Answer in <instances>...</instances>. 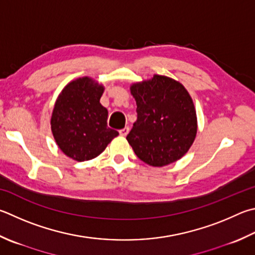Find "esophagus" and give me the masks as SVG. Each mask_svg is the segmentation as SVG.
I'll use <instances>...</instances> for the list:
<instances>
[{
    "label": "esophagus",
    "instance_id": "1",
    "mask_svg": "<svg viewBox=\"0 0 255 255\" xmlns=\"http://www.w3.org/2000/svg\"><path fill=\"white\" fill-rule=\"evenodd\" d=\"M128 132H129V127H125V128H123V129H120L119 130V133L122 136H127L128 135Z\"/></svg>",
    "mask_w": 255,
    "mask_h": 255
}]
</instances>
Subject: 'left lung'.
<instances>
[{
    "mask_svg": "<svg viewBox=\"0 0 255 255\" xmlns=\"http://www.w3.org/2000/svg\"><path fill=\"white\" fill-rule=\"evenodd\" d=\"M137 120L127 140L139 159L154 167L175 163L195 140L197 117L182 83L166 76L132 83Z\"/></svg>",
    "mask_w": 255,
    "mask_h": 255,
    "instance_id": "8db88e82",
    "label": "left lung"
}]
</instances>
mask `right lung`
<instances>
[{
    "mask_svg": "<svg viewBox=\"0 0 255 255\" xmlns=\"http://www.w3.org/2000/svg\"><path fill=\"white\" fill-rule=\"evenodd\" d=\"M105 87L89 77L72 80L55 100L51 130L63 154L77 161L96 158L119 135L107 126L108 110L100 104Z\"/></svg>",
    "mask_w": 255,
    "mask_h": 255,
    "instance_id": "right-lung-1",
    "label": "right lung"
}]
</instances>
